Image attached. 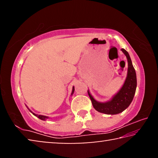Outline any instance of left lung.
<instances>
[{
	"label": "left lung",
	"instance_id": "left-lung-1",
	"mask_svg": "<svg viewBox=\"0 0 158 158\" xmlns=\"http://www.w3.org/2000/svg\"><path fill=\"white\" fill-rule=\"evenodd\" d=\"M121 50L127 58L128 69L126 80L119 92L111 99V100L107 102L101 103L96 101L88 90L93 107L100 113L111 115L121 113L129 106L135 94L137 88V76L135 69L132 65L129 53L124 49Z\"/></svg>",
	"mask_w": 158,
	"mask_h": 158
}]
</instances>
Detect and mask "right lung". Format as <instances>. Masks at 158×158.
<instances>
[{"instance_id":"obj_1","label":"right lung","mask_w":158,"mask_h":158,"mask_svg":"<svg viewBox=\"0 0 158 158\" xmlns=\"http://www.w3.org/2000/svg\"><path fill=\"white\" fill-rule=\"evenodd\" d=\"M74 87H73V92H72V95L73 94V93H74ZM29 111H30L31 112H32L31 110H29ZM32 113H33V112H32ZM33 115H35V116H37V118H39L40 119H41V120H43V121H44V120H45V119L47 118H48V117H47V116H42V115H37V114H34V113H33Z\"/></svg>"}]
</instances>
